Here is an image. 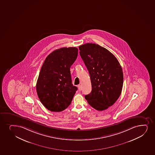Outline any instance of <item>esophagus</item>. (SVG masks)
Wrapping results in <instances>:
<instances>
[{
  "instance_id": "obj_1",
  "label": "esophagus",
  "mask_w": 155,
  "mask_h": 155,
  "mask_svg": "<svg viewBox=\"0 0 155 155\" xmlns=\"http://www.w3.org/2000/svg\"><path fill=\"white\" fill-rule=\"evenodd\" d=\"M78 87L79 91H81V85H78Z\"/></svg>"
}]
</instances>
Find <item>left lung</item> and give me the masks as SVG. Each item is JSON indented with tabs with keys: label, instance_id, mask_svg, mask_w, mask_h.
Here are the masks:
<instances>
[{
	"label": "left lung",
	"instance_id": "left-lung-1",
	"mask_svg": "<svg viewBox=\"0 0 155 155\" xmlns=\"http://www.w3.org/2000/svg\"><path fill=\"white\" fill-rule=\"evenodd\" d=\"M79 49L89 73L92 86L91 93L85 95V98L97 110L107 109L118 100L122 91L121 66L110 52L97 44H84Z\"/></svg>",
	"mask_w": 155,
	"mask_h": 155
}]
</instances>
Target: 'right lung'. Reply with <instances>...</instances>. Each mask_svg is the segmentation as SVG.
<instances>
[{
	"label": "right lung",
	"instance_id": "add662e5",
	"mask_svg": "<svg viewBox=\"0 0 155 155\" xmlns=\"http://www.w3.org/2000/svg\"><path fill=\"white\" fill-rule=\"evenodd\" d=\"M77 55V48H62L53 51L44 61L37 81V93L50 111H63L71 103L77 87L72 84L70 68Z\"/></svg>",
	"mask_w": 155,
	"mask_h": 155
}]
</instances>
